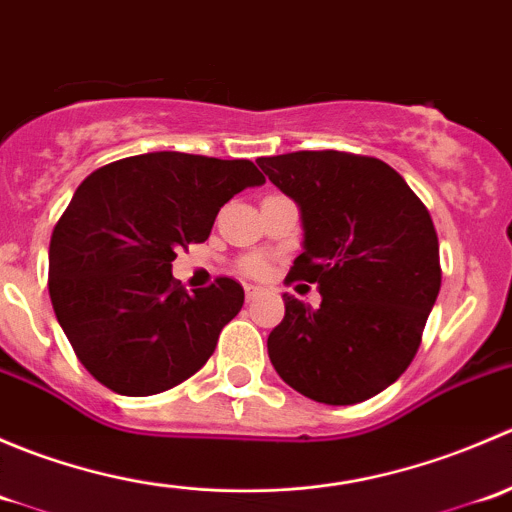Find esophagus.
<instances>
[{
    "instance_id": "34e87169",
    "label": "esophagus",
    "mask_w": 512,
    "mask_h": 512,
    "mask_svg": "<svg viewBox=\"0 0 512 512\" xmlns=\"http://www.w3.org/2000/svg\"><path fill=\"white\" fill-rule=\"evenodd\" d=\"M262 294H265V289L257 287V285H245V297L247 302H255V299H260Z\"/></svg>"
}]
</instances>
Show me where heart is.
<instances>
[{
	"label": "heart",
	"mask_w": 512,
	"mask_h": 512,
	"mask_svg": "<svg viewBox=\"0 0 512 512\" xmlns=\"http://www.w3.org/2000/svg\"><path fill=\"white\" fill-rule=\"evenodd\" d=\"M242 270L252 277H262L267 272V262L262 260V257H247V260L242 262Z\"/></svg>",
	"instance_id": "obj_1"
}]
</instances>
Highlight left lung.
<instances>
[{"label":"left lung","instance_id":"obj_1","mask_svg":"<svg viewBox=\"0 0 512 512\" xmlns=\"http://www.w3.org/2000/svg\"><path fill=\"white\" fill-rule=\"evenodd\" d=\"M257 163L302 213L304 252L287 282L322 294L319 307L282 294L272 366L319 404L371 399L409 369L441 289L431 215L379 158L297 151Z\"/></svg>","mask_w":512,"mask_h":512}]
</instances>
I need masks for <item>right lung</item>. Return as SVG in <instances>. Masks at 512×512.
Listing matches in <instances>:
<instances>
[{
  "label": "right lung",
  "instance_id": "right-lung-1",
  "mask_svg": "<svg viewBox=\"0 0 512 512\" xmlns=\"http://www.w3.org/2000/svg\"><path fill=\"white\" fill-rule=\"evenodd\" d=\"M265 183L250 160L158 151L108 163L76 188L51 232L49 297L89 374L123 396L190 379L242 309L230 277L188 292L180 247L208 240L220 208Z\"/></svg>",
  "mask_w": 512,
  "mask_h": 512
}]
</instances>
